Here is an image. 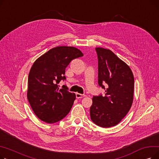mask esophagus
<instances>
[{
  "instance_id": "obj_1",
  "label": "esophagus",
  "mask_w": 159,
  "mask_h": 159,
  "mask_svg": "<svg viewBox=\"0 0 159 159\" xmlns=\"http://www.w3.org/2000/svg\"><path fill=\"white\" fill-rule=\"evenodd\" d=\"M86 95H84V94H80V93H76V97L77 98H82L85 97Z\"/></svg>"
}]
</instances>
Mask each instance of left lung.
Here are the masks:
<instances>
[{
	"label": "left lung",
	"instance_id": "obj_1",
	"mask_svg": "<svg viewBox=\"0 0 159 159\" xmlns=\"http://www.w3.org/2000/svg\"><path fill=\"white\" fill-rule=\"evenodd\" d=\"M98 58V84L105 89L93 96L90 117L96 125L110 128L118 124L133 103L134 77L129 67L111 50L96 48Z\"/></svg>",
	"mask_w": 159,
	"mask_h": 159
}]
</instances>
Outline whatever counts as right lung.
Returning a JSON list of instances; mask_svg holds the SVG:
<instances>
[{
  "label": "right lung",
  "mask_w": 159,
  "mask_h": 159,
  "mask_svg": "<svg viewBox=\"0 0 159 159\" xmlns=\"http://www.w3.org/2000/svg\"><path fill=\"white\" fill-rule=\"evenodd\" d=\"M74 47L51 49L33 63L28 75L27 97L33 112L46 123L60 121L69 113L76 95L59 82L66 80L65 70L75 58L82 57Z\"/></svg>",
  "instance_id": "1"
}]
</instances>
